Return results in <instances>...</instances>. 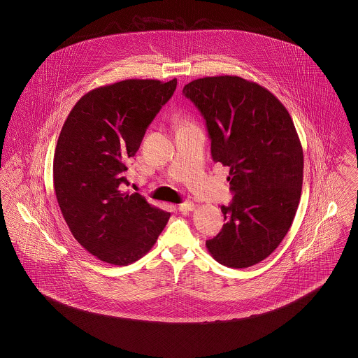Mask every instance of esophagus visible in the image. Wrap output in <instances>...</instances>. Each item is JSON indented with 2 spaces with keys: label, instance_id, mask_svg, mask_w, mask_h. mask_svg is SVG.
I'll return each instance as SVG.
<instances>
[{
  "label": "esophagus",
  "instance_id": "obj_1",
  "mask_svg": "<svg viewBox=\"0 0 358 358\" xmlns=\"http://www.w3.org/2000/svg\"><path fill=\"white\" fill-rule=\"evenodd\" d=\"M194 209V204L192 201H184L178 205V210L180 212H190Z\"/></svg>",
  "mask_w": 358,
  "mask_h": 358
}]
</instances>
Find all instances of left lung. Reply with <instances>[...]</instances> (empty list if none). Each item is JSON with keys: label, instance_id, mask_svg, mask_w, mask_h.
I'll return each instance as SVG.
<instances>
[{"label": "left lung", "instance_id": "1", "mask_svg": "<svg viewBox=\"0 0 358 358\" xmlns=\"http://www.w3.org/2000/svg\"><path fill=\"white\" fill-rule=\"evenodd\" d=\"M182 95L203 115L212 159L229 168L234 194L206 247L225 267H251L273 254L298 209L303 152L296 130L270 91L238 76L193 80Z\"/></svg>", "mask_w": 358, "mask_h": 358}]
</instances>
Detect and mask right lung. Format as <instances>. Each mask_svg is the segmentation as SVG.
Here are the masks:
<instances>
[{"mask_svg": "<svg viewBox=\"0 0 358 358\" xmlns=\"http://www.w3.org/2000/svg\"><path fill=\"white\" fill-rule=\"evenodd\" d=\"M176 87L177 79H130L96 88L75 104L59 136L53 185L60 210L78 243L106 263L142 257L171 217L120 189L129 184L127 159Z\"/></svg>", "mask_w": 358, "mask_h": 358, "instance_id": "1", "label": "right lung"}]
</instances>
